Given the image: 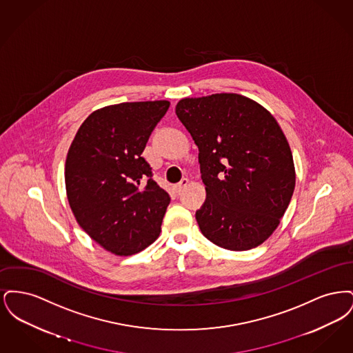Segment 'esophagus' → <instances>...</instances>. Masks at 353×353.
Returning <instances> with one entry per match:
<instances>
[{
    "label": "esophagus",
    "mask_w": 353,
    "mask_h": 353,
    "mask_svg": "<svg viewBox=\"0 0 353 353\" xmlns=\"http://www.w3.org/2000/svg\"><path fill=\"white\" fill-rule=\"evenodd\" d=\"M189 184V181H188V179H183L179 184L173 185V190L176 192V193H180L183 189H184L186 185Z\"/></svg>",
    "instance_id": "1"
}]
</instances>
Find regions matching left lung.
Listing matches in <instances>:
<instances>
[{"label": "left lung", "mask_w": 353, "mask_h": 353, "mask_svg": "<svg viewBox=\"0 0 353 353\" xmlns=\"http://www.w3.org/2000/svg\"><path fill=\"white\" fill-rule=\"evenodd\" d=\"M176 115L199 147L206 200L196 219L210 242L243 252L279 225L295 188L292 153L276 120L238 94L185 98Z\"/></svg>", "instance_id": "obj_1"}]
</instances>
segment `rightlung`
<instances>
[{
    "mask_svg": "<svg viewBox=\"0 0 353 353\" xmlns=\"http://www.w3.org/2000/svg\"><path fill=\"white\" fill-rule=\"evenodd\" d=\"M169 101H132L92 112L68 150L70 208L87 234L117 255L141 252L161 232L170 202L141 156Z\"/></svg>",
    "mask_w": 353,
    "mask_h": 353,
    "instance_id": "1",
    "label": "right lung"
}]
</instances>
